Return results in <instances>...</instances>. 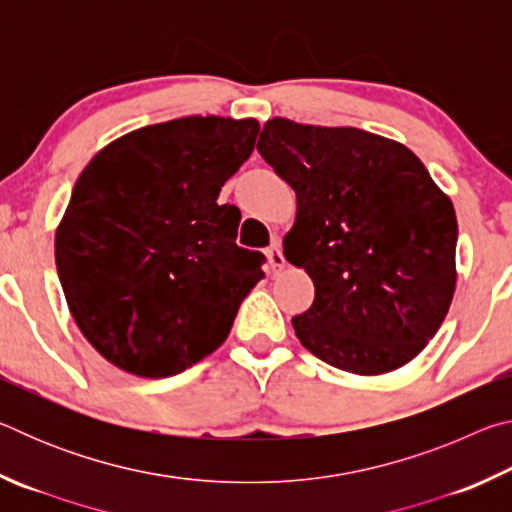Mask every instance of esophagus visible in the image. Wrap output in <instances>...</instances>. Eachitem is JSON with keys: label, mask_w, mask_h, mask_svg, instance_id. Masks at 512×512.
I'll list each match as a JSON object with an SVG mask.
<instances>
[{"label": "esophagus", "mask_w": 512, "mask_h": 512, "mask_svg": "<svg viewBox=\"0 0 512 512\" xmlns=\"http://www.w3.org/2000/svg\"><path fill=\"white\" fill-rule=\"evenodd\" d=\"M266 257H268V264H271V268H273L275 273H277V271H282V268L287 266V259H284V255H282V246H280V241H273L271 248L266 250Z\"/></svg>", "instance_id": "esophagus-1"}]
</instances>
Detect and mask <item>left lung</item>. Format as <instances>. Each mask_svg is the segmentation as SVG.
I'll return each instance as SVG.
<instances>
[{"label": "left lung", "instance_id": "left-lung-1", "mask_svg": "<svg viewBox=\"0 0 512 512\" xmlns=\"http://www.w3.org/2000/svg\"><path fill=\"white\" fill-rule=\"evenodd\" d=\"M257 151L296 192L284 257L316 296L291 320L318 359L384 375L427 348L456 291V212L409 146L273 117Z\"/></svg>", "mask_w": 512, "mask_h": 512}]
</instances>
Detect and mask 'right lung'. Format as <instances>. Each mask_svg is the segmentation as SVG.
I'll return each instance as SVG.
<instances>
[{
  "mask_svg": "<svg viewBox=\"0 0 512 512\" xmlns=\"http://www.w3.org/2000/svg\"><path fill=\"white\" fill-rule=\"evenodd\" d=\"M259 121L194 115L144 126L94 155L56 228L67 307L103 359L178 375L228 339L264 255L235 244L216 198L255 149Z\"/></svg>",
  "mask_w": 512,
  "mask_h": 512,
  "instance_id": "add662e5",
  "label": "right lung"
}]
</instances>
